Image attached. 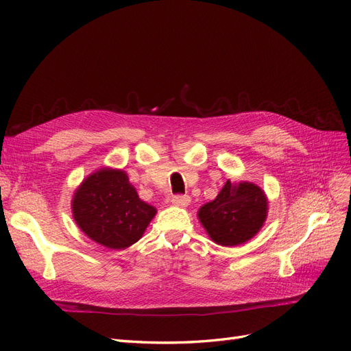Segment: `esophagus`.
Masks as SVG:
<instances>
[{
    "label": "esophagus",
    "instance_id": "34e87169",
    "mask_svg": "<svg viewBox=\"0 0 351 351\" xmlns=\"http://www.w3.org/2000/svg\"><path fill=\"white\" fill-rule=\"evenodd\" d=\"M173 204L180 205V206H187L190 204V197L187 195H174Z\"/></svg>",
    "mask_w": 351,
    "mask_h": 351
}]
</instances>
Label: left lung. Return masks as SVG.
<instances>
[{
	"instance_id": "left-lung-1",
	"label": "left lung",
	"mask_w": 351,
	"mask_h": 351,
	"mask_svg": "<svg viewBox=\"0 0 351 351\" xmlns=\"http://www.w3.org/2000/svg\"><path fill=\"white\" fill-rule=\"evenodd\" d=\"M267 210V196L258 186L228 180L218 196L199 209L197 215L217 244L237 246L262 228Z\"/></svg>"
}]
</instances>
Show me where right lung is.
Returning <instances> with one entry per match:
<instances>
[{
	"label": "right lung",
	"instance_id": "obj_1",
	"mask_svg": "<svg viewBox=\"0 0 351 351\" xmlns=\"http://www.w3.org/2000/svg\"><path fill=\"white\" fill-rule=\"evenodd\" d=\"M156 209L145 204L120 169L89 176L73 197L80 230L110 249H125L142 237Z\"/></svg>",
	"mask_w": 351,
	"mask_h": 351
}]
</instances>
